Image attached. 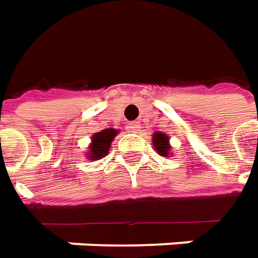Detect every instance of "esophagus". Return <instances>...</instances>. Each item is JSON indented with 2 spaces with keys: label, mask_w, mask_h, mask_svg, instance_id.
Returning a JSON list of instances; mask_svg holds the SVG:
<instances>
[{
  "label": "esophagus",
  "mask_w": 258,
  "mask_h": 258,
  "mask_svg": "<svg viewBox=\"0 0 258 258\" xmlns=\"http://www.w3.org/2000/svg\"><path fill=\"white\" fill-rule=\"evenodd\" d=\"M130 128H131V131H133V133H138V131H140V128H141V127H140V122L133 121L131 124H130Z\"/></svg>",
  "instance_id": "esophagus-1"
}]
</instances>
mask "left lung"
I'll use <instances>...</instances> for the list:
<instances>
[{"label":"left lung","instance_id":"1","mask_svg":"<svg viewBox=\"0 0 258 258\" xmlns=\"http://www.w3.org/2000/svg\"><path fill=\"white\" fill-rule=\"evenodd\" d=\"M152 145L154 148L157 150L161 157H168L169 155V151H171V145H169V138L166 134H162V133H155L152 136Z\"/></svg>","mask_w":258,"mask_h":258}]
</instances>
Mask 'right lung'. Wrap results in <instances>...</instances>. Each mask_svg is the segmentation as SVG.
Instances as JSON below:
<instances>
[{"label": "right lung", "instance_id": "right-lung-1", "mask_svg": "<svg viewBox=\"0 0 258 258\" xmlns=\"http://www.w3.org/2000/svg\"><path fill=\"white\" fill-rule=\"evenodd\" d=\"M117 134H118V130L114 128H106L96 133L92 137V144L89 145L87 158L96 161V159L106 157L107 152L110 151V145H111Z\"/></svg>", "mask_w": 258, "mask_h": 258}]
</instances>
